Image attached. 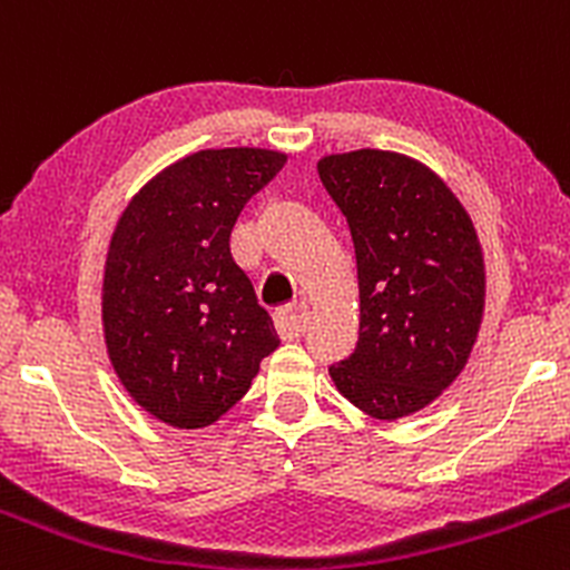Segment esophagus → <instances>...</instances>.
Returning a JSON list of instances; mask_svg holds the SVG:
<instances>
[{
  "mask_svg": "<svg viewBox=\"0 0 570 570\" xmlns=\"http://www.w3.org/2000/svg\"><path fill=\"white\" fill-rule=\"evenodd\" d=\"M307 324H309V309L304 307V304H293V307L279 309L277 318H274V326H277L279 337L283 340L302 337Z\"/></svg>",
  "mask_w": 570,
  "mask_h": 570,
  "instance_id": "1",
  "label": "esophagus"
}]
</instances>
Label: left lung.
Segmentation results:
<instances>
[{"instance_id": "8db88e82", "label": "left lung", "mask_w": 570, "mask_h": 570, "mask_svg": "<svg viewBox=\"0 0 570 570\" xmlns=\"http://www.w3.org/2000/svg\"><path fill=\"white\" fill-rule=\"evenodd\" d=\"M318 175L348 222L360 279V343L328 375L356 409L395 422L466 367L485 309L483 246L461 199L412 156L332 154Z\"/></svg>"}]
</instances>
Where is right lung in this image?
Listing matches in <instances>:
<instances>
[{
	"mask_svg": "<svg viewBox=\"0 0 570 570\" xmlns=\"http://www.w3.org/2000/svg\"><path fill=\"white\" fill-rule=\"evenodd\" d=\"M287 156L208 148L154 175L117 219L101 287L107 354L134 403L173 428L214 425L279 345L230 230Z\"/></svg>",
	"mask_w": 570,
	"mask_h": 570,
	"instance_id": "add662e5",
	"label": "right lung"
}]
</instances>
